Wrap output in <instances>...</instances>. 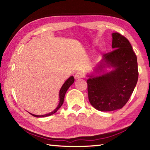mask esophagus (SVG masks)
Listing matches in <instances>:
<instances>
[{
  "label": "esophagus",
  "mask_w": 150,
  "mask_h": 150,
  "mask_svg": "<svg viewBox=\"0 0 150 150\" xmlns=\"http://www.w3.org/2000/svg\"><path fill=\"white\" fill-rule=\"evenodd\" d=\"M74 77H75V79H77V80H79V79H80L81 78H83L84 77V75H83V73H81L80 71H78V72H77V73H75V75Z\"/></svg>",
  "instance_id": "esophagus-1"
}]
</instances>
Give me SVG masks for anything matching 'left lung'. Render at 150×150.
<instances>
[{
	"label": "left lung",
	"instance_id": "1",
	"mask_svg": "<svg viewBox=\"0 0 150 150\" xmlns=\"http://www.w3.org/2000/svg\"><path fill=\"white\" fill-rule=\"evenodd\" d=\"M112 37L114 50L104 54L98 69L107 64L115 69L98 77L90 76L86 82L89 101L101 111L121 109L131 97L139 77L137 59L129 40L119 33H112Z\"/></svg>",
	"mask_w": 150,
	"mask_h": 150
}]
</instances>
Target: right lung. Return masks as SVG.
I'll list each match as a JSON object with an SVG mask.
<instances>
[{
  "instance_id": "add662e5",
  "label": "right lung",
  "mask_w": 150,
  "mask_h": 150,
  "mask_svg": "<svg viewBox=\"0 0 150 150\" xmlns=\"http://www.w3.org/2000/svg\"><path fill=\"white\" fill-rule=\"evenodd\" d=\"M74 77H73V76H71V77H70L68 80H67L65 82L64 84L62 85V86L61 88V89H60V92H59V97H60V102H59V104L58 105V106L57 107L56 109L53 111L52 112H51L48 114H46V115H33V114H31L30 113L31 115H33L34 117H48V116H50L54 114L55 113H56L57 110H58L59 108L61 107V106L62 105L63 103H64V96H65V94L66 93L67 90H68V88H69L70 86H71L73 82H74Z\"/></svg>"
}]
</instances>
